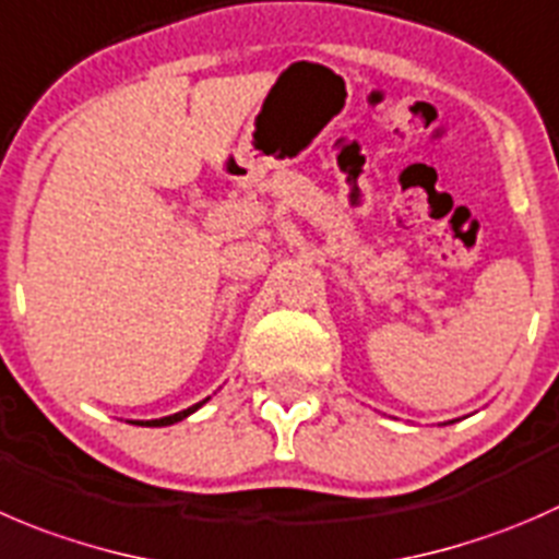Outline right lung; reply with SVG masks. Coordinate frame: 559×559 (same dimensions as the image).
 I'll list each match as a JSON object with an SVG mask.
<instances>
[{"label": "right lung", "instance_id": "right-lung-1", "mask_svg": "<svg viewBox=\"0 0 559 559\" xmlns=\"http://www.w3.org/2000/svg\"><path fill=\"white\" fill-rule=\"evenodd\" d=\"M210 401V395L204 401H199V404H193V406H188V409H182V412H175V415H166V417H158V420H130V424H135V426H175V424H180V420H186L188 415H193V412L199 409V406H204Z\"/></svg>", "mask_w": 559, "mask_h": 559}]
</instances>
